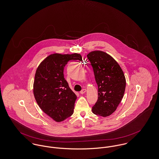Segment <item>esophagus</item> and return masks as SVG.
Returning a JSON list of instances; mask_svg holds the SVG:
<instances>
[{
    "label": "esophagus",
    "mask_w": 159,
    "mask_h": 159,
    "mask_svg": "<svg viewBox=\"0 0 159 159\" xmlns=\"http://www.w3.org/2000/svg\"><path fill=\"white\" fill-rule=\"evenodd\" d=\"M86 91H87V89H83L82 91H80V93L81 94H84Z\"/></svg>",
    "instance_id": "esophagus-1"
}]
</instances>
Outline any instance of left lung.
I'll use <instances>...</instances> for the list:
<instances>
[{
	"instance_id": "1",
	"label": "left lung",
	"mask_w": 159,
	"mask_h": 159,
	"mask_svg": "<svg viewBox=\"0 0 159 159\" xmlns=\"http://www.w3.org/2000/svg\"><path fill=\"white\" fill-rule=\"evenodd\" d=\"M98 87V99L92 108L94 114L103 117L111 115L121 102L125 88L123 71L110 55L95 51L87 55Z\"/></svg>"
}]
</instances>
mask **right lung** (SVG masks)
<instances>
[{
	"instance_id": "obj_1",
	"label": "right lung",
	"mask_w": 159,
	"mask_h": 159,
	"mask_svg": "<svg viewBox=\"0 0 159 159\" xmlns=\"http://www.w3.org/2000/svg\"><path fill=\"white\" fill-rule=\"evenodd\" d=\"M82 61L79 53H53L38 66L34 83V94L40 108L56 122L71 116L77 99L64 78V68L70 60Z\"/></svg>"
}]
</instances>
